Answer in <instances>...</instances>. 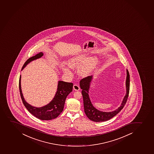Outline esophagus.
<instances>
[{
  "mask_svg": "<svg viewBox=\"0 0 154 154\" xmlns=\"http://www.w3.org/2000/svg\"><path fill=\"white\" fill-rule=\"evenodd\" d=\"M73 88H74L75 91H79L80 89L79 86L78 85H77V84H74V85H73Z\"/></svg>",
  "mask_w": 154,
  "mask_h": 154,
  "instance_id": "1",
  "label": "esophagus"
}]
</instances>
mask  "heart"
<instances>
[{"label": "heart", "instance_id": "b5f03b06", "mask_svg": "<svg viewBox=\"0 0 154 154\" xmlns=\"http://www.w3.org/2000/svg\"><path fill=\"white\" fill-rule=\"evenodd\" d=\"M85 59V57L84 56H76L72 57L68 60V66L71 69L77 68L80 66L78 70L79 75L82 77L88 76L96 67L97 59L95 57H91L87 58L83 62ZM63 71L65 73H70L69 70L67 69H65Z\"/></svg>", "mask_w": 154, "mask_h": 154}]
</instances>
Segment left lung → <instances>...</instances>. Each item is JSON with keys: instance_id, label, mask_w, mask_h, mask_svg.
<instances>
[{"instance_id": "left-lung-1", "label": "left lung", "mask_w": 154, "mask_h": 154, "mask_svg": "<svg viewBox=\"0 0 154 154\" xmlns=\"http://www.w3.org/2000/svg\"><path fill=\"white\" fill-rule=\"evenodd\" d=\"M92 76H87L83 78L80 81V86L82 91V94L83 99L84 112L86 115L91 120L94 122H103L109 120L113 117L116 116L118 113L124 108L127 102L130 88V76L128 70H127V77L126 81V94L124 97L121 106L115 111L109 112H102L94 108L91 103L88 95L90 84L92 80Z\"/></svg>"}]
</instances>
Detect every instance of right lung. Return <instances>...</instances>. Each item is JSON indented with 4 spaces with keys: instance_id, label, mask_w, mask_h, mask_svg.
Wrapping results in <instances>:
<instances>
[{
    "instance_id": "obj_1",
    "label": "right lung",
    "mask_w": 154,
    "mask_h": 154,
    "mask_svg": "<svg viewBox=\"0 0 154 154\" xmlns=\"http://www.w3.org/2000/svg\"><path fill=\"white\" fill-rule=\"evenodd\" d=\"M42 52H39L35 56L28 59L23 66L22 70L32 60L39 59L43 56ZM72 83L66 82L59 81L57 85V91L54 98L48 104L41 108L32 106L26 102L23 95L21 86V75L19 79V90L23 103L28 111L38 119L42 120H49L57 117L63 111L65 100L67 96L73 89Z\"/></svg>"
}]
</instances>
